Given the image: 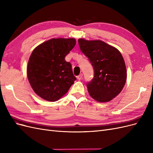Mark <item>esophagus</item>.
I'll use <instances>...</instances> for the list:
<instances>
[{"label":"esophagus","mask_w":153,"mask_h":153,"mask_svg":"<svg viewBox=\"0 0 153 153\" xmlns=\"http://www.w3.org/2000/svg\"><path fill=\"white\" fill-rule=\"evenodd\" d=\"M82 76H83V75H82V74H80V75H78V76H77L76 77H77V79L78 80H82Z\"/></svg>","instance_id":"34e87169"}]
</instances>
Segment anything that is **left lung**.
Masks as SVG:
<instances>
[{"label": "left lung", "mask_w": 153, "mask_h": 153, "mask_svg": "<svg viewBox=\"0 0 153 153\" xmlns=\"http://www.w3.org/2000/svg\"><path fill=\"white\" fill-rule=\"evenodd\" d=\"M78 44L94 71L93 79L87 84L89 95L98 102L111 101L121 92L126 80V68L121 52L101 40L80 38Z\"/></svg>", "instance_id": "obj_1"}]
</instances>
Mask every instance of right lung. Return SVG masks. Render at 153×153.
Here are the masks:
<instances>
[{
	"mask_svg": "<svg viewBox=\"0 0 153 153\" xmlns=\"http://www.w3.org/2000/svg\"><path fill=\"white\" fill-rule=\"evenodd\" d=\"M76 45L74 38H52L36 47L27 68L32 89L41 98L56 101L67 93L76 80L66 55Z\"/></svg>",
	"mask_w": 153,
	"mask_h": 153,
	"instance_id": "1",
	"label": "right lung"
}]
</instances>
